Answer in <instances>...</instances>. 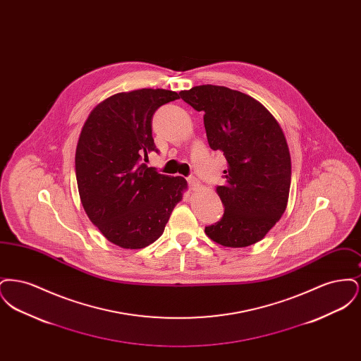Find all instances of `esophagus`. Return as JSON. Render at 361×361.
<instances>
[{"instance_id": "34e87169", "label": "esophagus", "mask_w": 361, "mask_h": 361, "mask_svg": "<svg viewBox=\"0 0 361 361\" xmlns=\"http://www.w3.org/2000/svg\"><path fill=\"white\" fill-rule=\"evenodd\" d=\"M189 188L192 190L200 188V181L196 177H189L188 178Z\"/></svg>"}]
</instances>
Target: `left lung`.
Masks as SVG:
<instances>
[{"label": "left lung", "instance_id": "8db88e82", "mask_svg": "<svg viewBox=\"0 0 361 361\" xmlns=\"http://www.w3.org/2000/svg\"><path fill=\"white\" fill-rule=\"evenodd\" d=\"M181 99L204 112L208 145L227 161L222 219L206 227L208 238L227 247L262 240L284 214L291 187V155L275 116L256 99L226 86H193Z\"/></svg>", "mask_w": 361, "mask_h": 361}]
</instances>
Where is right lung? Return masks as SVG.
Listing matches in <instances>:
<instances>
[{
    "instance_id": "right-lung-1",
    "label": "right lung",
    "mask_w": 361,
    "mask_h": 361,
    "mask_svg": "<svg viewBox=\"0 0 361 361\" xmlns=\"http://www.w3.org/2000/svg\"><path fill=\"white\" fill-rule=\"evenodd\" d=\"M180 99L166 89L116 93L97 104L75 149L80 199L90 222L123 249H142L158 240L188 183L155 172L142 162L157 150L152 118Z\"/></svg>"
}]
</instances>
